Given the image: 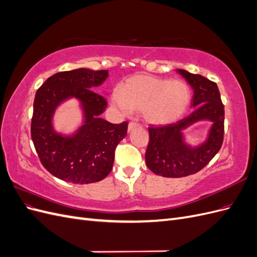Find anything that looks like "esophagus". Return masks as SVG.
<instances>
[{
  "label": "esophagus",
  "instance_id": "34e87169",
  "mask_svg": "<svg viewBox=\"0 0 257 257\" xmlns=\"http://www.w3.org/2000/svg\"><path fill=\"white\" fill-rule=\"evenodd\" d=\"M136 126H138L137 122H130L128 123V131H132L133 128H135Z\"/></svg>",
  "mask_w": 257,
  "mask_h": 257
}]
</instances>
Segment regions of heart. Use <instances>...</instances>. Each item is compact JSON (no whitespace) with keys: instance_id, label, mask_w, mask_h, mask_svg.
<instances>
[{"instance_id":"1","label":"heart","mask_w":257,"mask_h":257,"mask_svg":"<svg viewBox=\"0 0 257 257\" xmlns=\"http://www.w3.org/2000/svg\"><path fill=\"white\" fill-rule=\"evenodd\" d=\"M191 90L182 80H169L149 75L131 77L121 87V94L113 92L112 104L122 112H142L153 125L176 122L188 109Z\"/></svg>"}]
</instances>
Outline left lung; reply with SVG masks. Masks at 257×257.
Segmentation results:
<instances>
[{"label":"left lung","instance_id":"obj_1","mask_svg":"<svg viewBox=\"0 0 257 257\" xmlns=\"http://www.w3.org/2000/svg\"><path fill=\"white\" fill-rule=\"evenodd\" d=\"M193 88L190 115L167 125L149 127V144L146 164L151 172L167 178H181L198 173L220 151L224 138V105L215 82L201 75L178 69ZM210 119L214 122L207 142L191 148L183 143L181 131L194 121Z\"/></svg>","mask_w":257,"mask_h":257}]
</instances>
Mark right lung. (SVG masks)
Here are the masks:
<instances>
[{
    "label": "right lung",
    "instance_id": "obj_1",
    "mask_svg": "<svg viewBox=\"0 0 257 257\" xmlns=\"http://www.w3.org/2000/svg\"><path fill=\"white\" fill-rule=\"evenodd\" d=\"M108 71L78 68L52 75L36 91L31 136L42 165L61 180L77 184L98 182L112 169L114 150L126 136L127 122L112 124L100 118L106 99L93 90ZM68 97L78 98L86 121L72 138L57 135L51 118L55 107Z\"/></svg>",
    "mask_w": 257,
    "mask_h": 257
}]
</instances>
